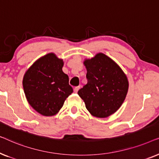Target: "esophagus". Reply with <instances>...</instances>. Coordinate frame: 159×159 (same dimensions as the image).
I'll return each mask as SVG.
<instances>
[{
    "mask_svg": "<svg viewBox=\"0 0 159 159\" xmlns=\"http://www.w3.org/2000/svg\"><path fill=\"white\" fill-rule=\"evenodd\" d=\"M80 89V86H77V87H75V88H74V92L75 93H77L78 92V90H79Z\"/></svg>",
    "mask_w": 159,
    "mask_h": 159,
    "instance_id": "obj_1",
    "label": "esophagus"
}]
</instances>
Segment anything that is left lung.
<instances>
[{"label":"left lung","mask_w":159,"mask_h":159,"mask_svg":"<svg viewBox=\"0 0 159 159\" xmlns=\"http://www.w3.org/2000/svg\"><path fill=\"white\" fill-rule=\"evenodd\" d=\"M84 64L88 83L78 95L93 116H109L121 107L127 94V76L114 61L102 53L85 59Z\"/></svg>","instance_id":"obj_1"}]
</instances>
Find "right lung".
Here are the masks:
<instances>
[{"label": "right lung", "mask_w": 159, "mask_h": 159, "mask_svg": "<svg viewBox=\"0 0 159 159\" xmlns=\"http://www.w3.org/2000/svg\"><path fill=\"white\" fill-rule=\"evenodd\" d=\"M63 66V60L50 53L37 60L24 75L26 98L43 116L57 114L66 98L73 93L68 75L62 71Z\"/></svg>", "instance_id": "1"}]
</instances>
